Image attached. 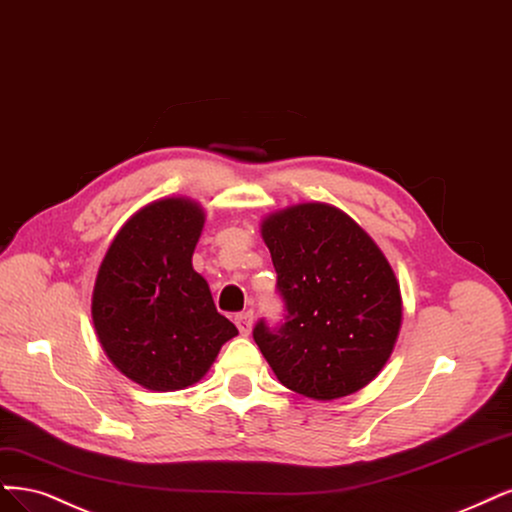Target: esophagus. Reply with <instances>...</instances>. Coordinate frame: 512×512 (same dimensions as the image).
Instances as JSON below:
<instances>
[{"label":"esophagus","instance_id":"esophagus-1","mask_svg":"<svg viewBox=\"0 0 512 512\" xmlns=\"http://www.w3.org/2000/svg\"><path fill=\"white\" fill-rule=\"evenodd\" d=\"M235 324H237V328H239V332L243 334V337H248V334L252 332L254 313H252V311H245V313L235 315Z\"/></svg>","mask_w":512,"mask_h":512}]
</instances>
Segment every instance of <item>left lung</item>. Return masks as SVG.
Returning <instances> with one entry per match:
<instances>
[{
	"label": "left lung",
	"mask_w": 512,
	"mask_h": 512,
	"mask_svg": "<svg viewBox=\"0 0 512 512\" xmlns=\"http://www.w3.org/2000/svg\"><path fill=\"white\" fill-rule=\"evenodd\" d=\"M271 252L286 317L260 320L254 341L288 390L334 400L362 390L392 356L402 298L390 262L345 211L298 203L269 214Z\"/></svg>",
	"instance_id": "left-lung-1"
}]
</instances>
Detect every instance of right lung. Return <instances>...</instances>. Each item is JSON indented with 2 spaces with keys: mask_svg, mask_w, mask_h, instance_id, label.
Returning a JSON list of instances; mask_svg holds the SVG:
<instances>
[{
  "mask_svg": "<svg viewBox=\"0 0 512 512\" xmlns=\"http://www.w3.org/2000/svg\"><path fill=\"white\" fill-rule=\"evenodd\" d=\"M203 224L195 201H152L122 224L95 279L91 313L105 356L152 392L195 385L239 334L192 269Z\"/></svg>",
  "mask_w": 512,
  "mask_h": 512,
  "instance_id": "1",
  "label": "right lung"
}]
</instances>
